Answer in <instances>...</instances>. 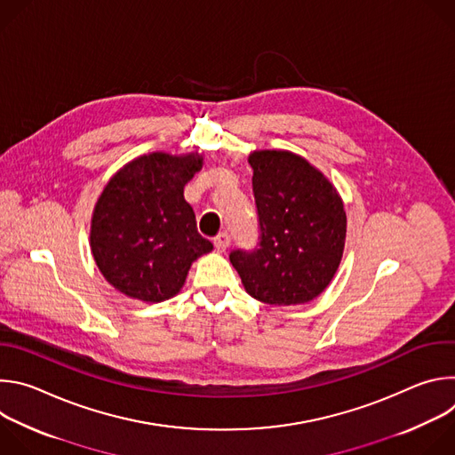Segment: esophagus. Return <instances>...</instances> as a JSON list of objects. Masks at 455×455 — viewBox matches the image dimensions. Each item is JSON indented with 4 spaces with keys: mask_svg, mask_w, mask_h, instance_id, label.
<instances>
[{
    "mask_svg": "<svg viewBox=\"0 0 455 455\" xmlns=\"http://www.w3.org/2000/svg\"><path fill=\"white\" fill-rule=\"evenodd\" d=\"M230 244V235L227 232H220L216 237H214V246L218 251H225Z\"/></svg>",
    "mask_w": 455,
    "mask_h": 455,
    "instance_id": "34e87169",
    "label": "esophagus"
}]
</instances>
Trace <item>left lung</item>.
<instances>
[{
  "mask_svg": "<svg viewBox=\"0 0 455 455\" xmlns=\"http://www.w3.org/2000/svg\"><path fill=\"white\" fill-rule=\"evenodd\" d=\"M259 220L253 250H232L244 290L267 304H304L331 283L346 243V211L337 188L290 151L248 158Z\"/></svg>",
  "mask_w": 455,
  "mask_h": 455,
  "instance_id": "left-lung-1",
  "label": "left lung"
}]
</instances>
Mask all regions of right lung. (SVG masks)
Here are the masks:
<instances>
[{
    "mask_svg": "<svg viewBox=\"0 0 455 455\" xmlns=\"http://www.w3.org/2000/svg\"><path fill=\"white\" fill-rule=\"evenodd\" d=\"M200 155L153 153L120 169L92 220V253L106 281L127 297L162 302L176 295L192 261L212 250L183 198Z\"/></svg>",
    "mask_w": 455,
    "mask_h": 455,
    "instance_id": "right-lung-1",
    "label": "right lung"
}]
</instances>
